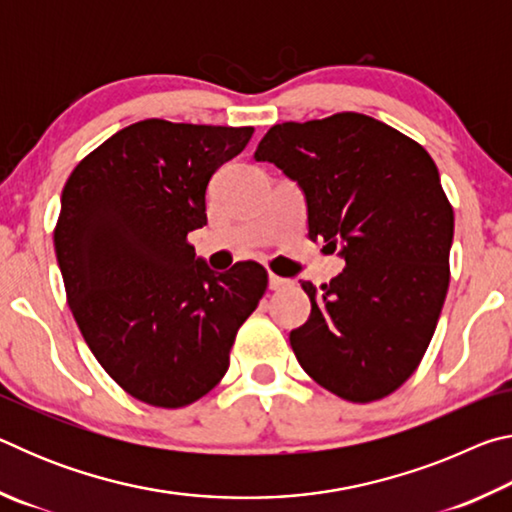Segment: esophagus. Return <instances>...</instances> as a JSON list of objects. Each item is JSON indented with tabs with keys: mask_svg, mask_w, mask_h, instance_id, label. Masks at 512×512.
I'll return each mask as SVG.
<instances>
[{
	"mask_svg": "<svg viewBox=\"0 0 512 512\" xmlns=\"http://www.w3.org/2000/svg\"><path fill=\"white\" fill-rule=\"evenodd\" d=\"M291 287H293V282L287 280V277H280L275 273L268 275V289H271V291H284V289H291Z\"/></svg>",
	"mask_w": 512,
	"mask_h": 512,
	"instance_id": "obj_1",
	"label": "esophagus"
}]
</instances>
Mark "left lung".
Listing matches in <instances>:
<instances>
[{
	"mask_svg": "<svg viewBox=\"0 0 512 512\" xmlns=\"http://www.w3.org/2000/svg\"><path fill=\"white\" fill-rule=\"evenodd\" d=\"M305 194L309 239L345 259L302 282L311 314L289 334L307 375L348 402L397 391L436 332L449 287L454 210L431 155L359 112L275 124L255 151Z\"/></svg>",
	"mask_w": 512,
	"mask_h": 512,
	"instance_id": "1",
	"label": "left lung"
}]
</instances>
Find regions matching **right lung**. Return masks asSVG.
<instances>
[{"label":"right lung","instance_id":"1","mask_svg":"<svg viewBox=\"0 0 512 512\" xmlns=\"http://www.w3.org/2000/svg\"><path fill=\"white\" fill-rule=\"evenodd\" d=\"M250 137V126L144 119L67 178L54 246L69 309L103 370L135 400L178 409L210 393L264 296L262 264L214 273L187 244L207 225L214 171Z\"/></svg>","mask_w":512,"mask_h":512}]
</instances>
